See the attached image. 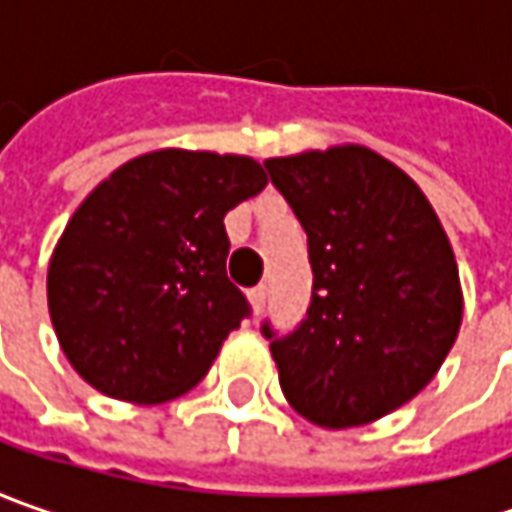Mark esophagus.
Here are the masks:
<instances>
[{"label":"esophagus","mask_w":512,"mask_h":512,"mask_svg":"<svg viewBox=\"0 0 512 512\" xmlns=\"http://www.w3.org/2000/svg\"><path fill=\"white\" fill-rule=\"evenodd\" d=\"M247 296H250V305H253V313L259 316V313H262V307H265V302H267V287L265 285H256V287H253V290H250V293H247Z\"/></svg>","instance_id":"34e87169"}]
</instances>
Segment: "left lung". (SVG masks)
I'll return each instance as SVG.
<instances>
[{"mask_svg": "<svg viewBox=\"0 0 512 512\" xmlns=\"http://www.w3.org/2000/svg\"><path fill=\"white\" fill-rule=\"evenodd\" d=\"M307 233L313 299L270 339L279 384L307 422L344 430L422 393L462 327L450 239L422 187L364 145L267 159Z\"/></svg>", "mask_w": 512, "mask_h": 512, "instance_id": "1", "label": "left lung"}]
</instances>
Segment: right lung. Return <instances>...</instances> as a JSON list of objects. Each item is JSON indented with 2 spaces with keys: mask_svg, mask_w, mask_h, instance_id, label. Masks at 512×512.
<instances>
[{
  "mask_svg": "<svg viewBox=\"0 0 512 512\" xmlns=\"http://www.w3.org/2000/svg\"><path fill=\"white\" fill-rule=\"evenodd\" d=\"M265 185L250 156L165 148L90 190L48 265L50 322L90 387L159 404L205 379L247 316L225 270V213Z\"/></svg>",
  "mask_w": 512,
  "mask_h": 512,
  "instance_id": "add662e5",
  "label": "right lung"
}]
</instances>
